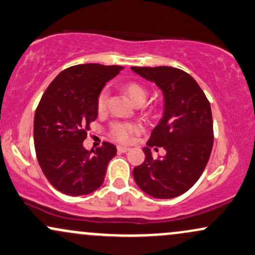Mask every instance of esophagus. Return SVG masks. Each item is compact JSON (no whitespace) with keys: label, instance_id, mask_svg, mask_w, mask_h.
<instances>
[{"label":"esophagus","instance_id":"1","mask_svg":"<svg viewBox=\"0 0 255 255\" xmlns=\"http://www.w3.org/2000/svg\"><path fill=\"white\" fill-rule=\"evenodd\" d=\"M118 151L120 153H125V152L129 151V147H126V146H118Z\"/></svg>","mask_w":255,"mask_h":255}]
</instances>
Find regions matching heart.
<instances>
[{"instance_id":"obj_1","label":"heart","mask_w":255,"mask_h":255,"mask_svg":"<svg viewBox=\"0 0 255 255\" xmlns=\"http://www.w3.org/2000/svg\"><path fill=\"white\" fill-rule=\"evenodd\" d=\"M126 95L129 97L133 104H144L147 99V90L141 84L135 81H129L124 87ZM108 99H109V92L107 89H103L99 92L97 97V110L99 113H103L107 109ZM140 130V127L135 124L129 122H115L110 128V135L114 140L121 144H127L131 140V137L135 133Z\"/></svg>"}]
</instances>
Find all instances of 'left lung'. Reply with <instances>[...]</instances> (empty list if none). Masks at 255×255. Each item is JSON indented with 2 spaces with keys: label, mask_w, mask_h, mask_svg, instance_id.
<instances>
[{
  "label": "left lung",
  "mask_w": 255,
  "mask_h": 255,
  "mask_svg": "<svg viewBox=\"0 0 255 255\" xmlns=\"http://www.w3.org/2000/svg\"><path fill=\"white\" fill-rule=\"evenodd\" d=\"M131 71L153 81L164 96V113L152 130L145 160L133 170L134 180L146 194L171 199L193 187L205 170L213 146L210 102L188 73L174 67H131ZM167 151L153 160L150 147Z\"/></svg>",
  "instance_id": "obj_1"
}]
</instances>
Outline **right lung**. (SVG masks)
Masks as SVG:
<instances>
[{
    "mask_svg": "<svg viewBox=\"0 0 255 255\" xmlns=\"http://www.w3.org/2000/svg\"><path fill=\"white\" fill-rule=\"evenodd\" d=\"M124 67L78 64L57 75L34 114L33 139L38 163L57 191L72 197L95 192L103 183L115 145L104 141L96 151L83 142L98 116L97 97L105 83Z\"/></svg>",
    "mask_w": 255,
    "mask_h": 255,
    "instance_id": "add662e5",
    "label": "right lung"
}]
</instances>
